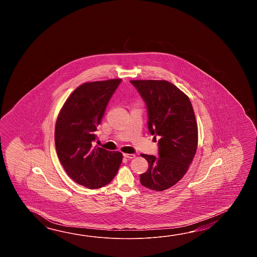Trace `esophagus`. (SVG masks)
I'll return each mask as SVG.
<instances>
[{"instance_id":"34e87169","label":"esophagus","mask_w":257,"mask_h":257,"mask_svg":"<svg viewBox=\"0 0 257 257\" xmlns=\"http://www.w3.org/2000/svg\"><path fill=\"white\" fill-rule=\"evenodd\" d=\"M123 156L125 158L133 159L135 158V154H130V153H123Z\"/></svg>"}]
</instances>
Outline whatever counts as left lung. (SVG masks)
<instances>
[{"label": "left lung", "instance_id": "1", "mask_svg": "<svg viewBox=\"0 0 257 257\" xmlns=\"http://www.w3.org/2000/svg\"><path fill=\"white\" fill-rule=\"evenodd\" d=\"M145 102L148 128L159 138L158 156L142 154L149 164L140 175L143 186L163 191L181 180L197 148V126L191 102L167 81H131Z\"/></svg>", "mask_w": 257, "mask_h": 257}]
</instances>
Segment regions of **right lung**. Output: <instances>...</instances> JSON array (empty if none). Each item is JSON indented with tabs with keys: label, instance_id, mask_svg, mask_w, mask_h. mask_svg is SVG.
Listing matches in <instances>:
<instances>
[{
	"label": "right lung",
	"instance_id": "right-lung-1",
	"mask_svg": "<svg viewBox=\"0 0 257 257\" xmlns=\"http://www.w3.org/2000/svg\"><path fill=\"white\" fill-rule=\"evenodd\" d=\"M121 79L85 82L76 88L60 110L55 145L60 164L77 184L95 189L109 184L122 162V153L93 147L104 110Z\"/></svg>",
	"mask_w": 257,
	"mask_h": 257
}]
</instances>
